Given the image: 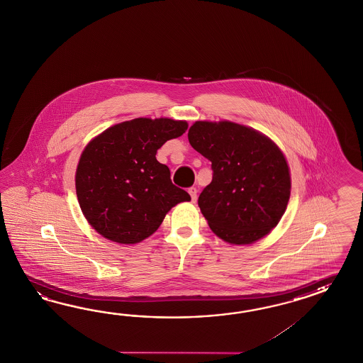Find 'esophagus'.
Listing matches in <instances>:
<instances>
[{
	"label": "esophagus",
	"mask_w": 363,
	"mask_h": 363,
	"mask_svg": "<svg viewBox=\"0 0 363 363\" xmlns=\"http://www.w3.org/2000/svg\"><path fill=\"white\" fill-rule=\"evenodd\" d=\"M189 194H190V196H191V201L193 202H196V199H198V190H196V187H194V186H191V187H189Z\"/></svg>",
	"instance_id": "1"
}]
</instances>
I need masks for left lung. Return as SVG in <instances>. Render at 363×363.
I'll list each match as a JSON object with an SVG mask.
<instances>
[{"mask_svg":"<svg viewBox=\"0 0 363 363\" xmlns=\"http://www.w3.org/2000/svg\"><path fill=\"white\" fill-rule=\"evenodd\" d=\"M211 161L213 181L198 198L210 228L230 244H252L281 220L291 179L282 152L262 133L232 122H195L187 133Z\"/></svg>","mask_w":363,"mask_h":363,"instance_id":"8db88e82","label":"left lung"}]
</instances>
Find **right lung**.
<instances>
[{"label": "right lung", "mask_w": 363, "mask_h": 363, "mask_svg": "<svg viewBox=\"0 0 363 363\" xmlns=\"http://www.w3.org/2000/svg\"><path fill=\"white\" fill-rule=\"evenodd\" d=\"M187 130L184 121L138 118L116 124L89 143L76 172L82 213L104 238L119 244L147 239L172 207L190 201L173 185L156 153Z\"/></svg>", "instance_id": "1"}]
</instances>
